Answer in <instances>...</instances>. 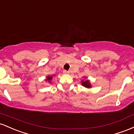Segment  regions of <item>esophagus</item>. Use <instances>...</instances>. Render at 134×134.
<instances>
[{"instance_id":"obj_1","label":"esophagus","mask_w":134,"mask_h":134,"mask_svg":"<svg viewBox=\"0 0 134 134\" xmlns=\"http://www.w3.org/2000/svg\"><path fill=\"white\" fill-rule=\"evenodd\" d=\"M63 73H64V74H69V73H70V72H69L68 71H66V70H64V71H63Z\"/></svg>"}]
</instances>
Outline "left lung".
Listing matches in <instances>:
<instances>
[{
	"instance_id": "obj_1",
	"label": "left lung",
	"mask_w": 134,
	"mask_h": 134,
	"mask_svg": "<svg viewBox=\"0 0 134 134\" xmlns=\"http://www.w3.org/2000/svg\"><path fill=\"white\" fill-rule=\"evenodd\" d=\"M82 85H83V87H87V88H91V83H90L89 80H82Z\"/></svg>"
}]
</instances>
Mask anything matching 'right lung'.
Segmentation results:
<instances>
[{
	"instance_id": "obj_1",
	"label": "right lung",
	"mask_w": 134,
	"mask_h": 134,
	"mask_svg": "<svg viewBox=\"0 0 134 134\" xmlns=\"http://www.w3.org/2000/svg\"><path fill=\"white\" fill-rule=\"evenodd\" d=\"M52 76H47V79H46V81H48V82H49V83H51V80H52Z\"/></svg>"
}]
</instances>
